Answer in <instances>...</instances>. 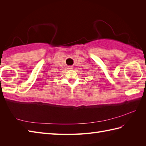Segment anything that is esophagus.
Instances as JSON below:
<instances>
[{"mask_svg": "<svg viewBox=\"0 0 146 146\" xmlns=\"http://www.w3.org/2000/svg\"><path fill=\"white\" fill-rule=\"evenodd\" d=\"M68 69L69 70H72V69H73V66H68Z\"/></svg>", "mask_w": 146, "mask_h": 146, "instance_id": "1", "label": "esophagus"}]
</instances>
